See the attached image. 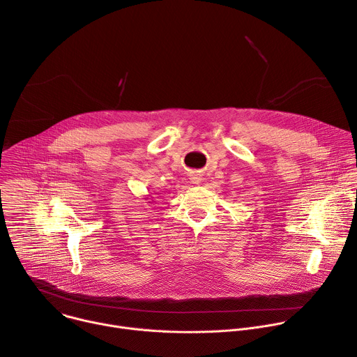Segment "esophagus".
<instances>
[{"mask_svg": "<svg viewBox=\"0 0 357 357\" xmlns=\"http://www.w3.org/2000/svg\"><path fill=\"white\" fill-rule=\"evenodd\" d=\"M190 181H192L193 183H200V176L196 175V174H193V175H190Z\"/></svg>", "mask_w": 357, "mask_h": 357, "instance_id": "obj_1", "label": "esophagus"}]
</instances>
